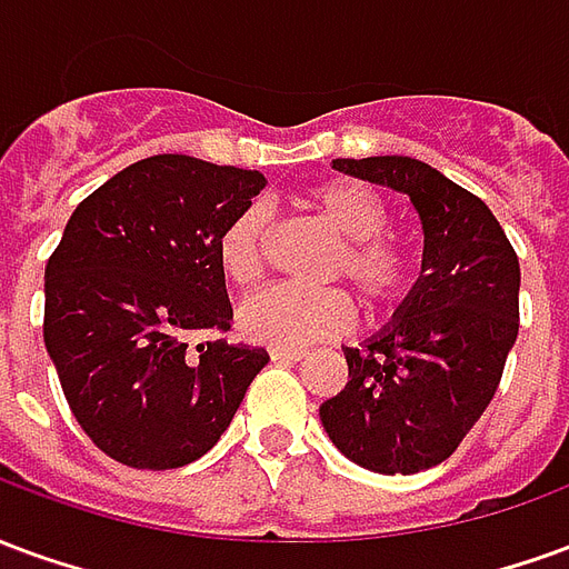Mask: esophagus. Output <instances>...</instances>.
Instances as JSON below:
<instances>
[{
  "label": "esophagus",
  "mask_w": 569,
  "mask_h": 569,
  "mask_svg": "<svg viewBox=\"0 0 569 569\" xmlns=\"http://www.w3.org/2000/svg\"><path fill=\"white\" fill-rule=\"evenodd\" d=\"M308 357V350H298V347H271L273 362H301Z\"/></svg>",
  "instance_id": "34e87169"
}]
</instances>
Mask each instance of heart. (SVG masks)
<instances>
[{
  "instance_id": "b5f03b06",
  "label": "heart",
  "mask_w": 569,
  "mask_h": 569,
  "mask_svg": "<svg viewBox=\"0 0 569 569\" xmlns=\"http://www.w3.org/2000/svg\"><path fill=\"white\" fill-rule=\"evenodd\" d=\"M308 207L329 231L341 237L329 277L350 280L371 313L399 308L418 280L415 252L387 231L390 210L369 186L332 179L310 188ZM271 216L261 203L234 212L216 237V259L222 273L240 289L256 286L268 271ZM357 308L345 289H298L271 286L240 308V329L273 347H305L329 341L353 329Z\"/></svg>"
}]
</instances>
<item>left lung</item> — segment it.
Masks as SVG:
<instances>
[{"label": "left lung", "instance_id": "obj_1", "mask_svg": "<svg viewBox=\"0 0 569 569\" xmlns=\"http://www.w3.org/2000/svg\"><path fill=\"white\" fill-rule=\"evenodd\" d=\"M332 167L411 198L423 271L383 332L345 347L350 381L320 420L353 463L411 476L448 460L497 393L518 338L521 268L488 203L436 167L402 154Z\"/></svg>", "mask_w": 569, "mask_h": 569}]
</instances>
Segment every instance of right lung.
Listing matches in <instances>:
<instances>
[{"instance_id":"add662e5","label":"right lung","mask_w":569,"mask_h":569,"mask_svg":"<svg viewBox=\"0 0 569 569\" xmlns=\"http://www.w3.org/2000/svg\"><path fill=\"white\" fill-rule=\"evenodd\" d=\"M259 170L151 154L81 200L44 268V347L88 439L133 469H179L219 441L264 347L231 329L216 237Z\"/></svg>"}]
</instances>
